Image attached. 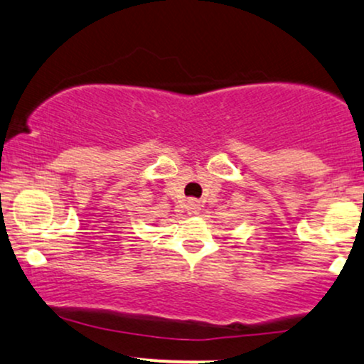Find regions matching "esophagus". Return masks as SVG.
Segmentation results:
<instances>
[{"mask_svg":"<svg viewBox=\"0 0 364 364\" xmlns=\"http://www.w3.org/2000/svg\"><path fill=\"white\" fill-rule=\"evenodd\" d=\"M186 208H188V212L191 213V215H196V213H200V203H198V201H196V200H190V201H188Z\"/></svg>","mask_w":364,"mask_h":364,"instance_id":"obj_1","label":"esophagus"}]
</instances>
